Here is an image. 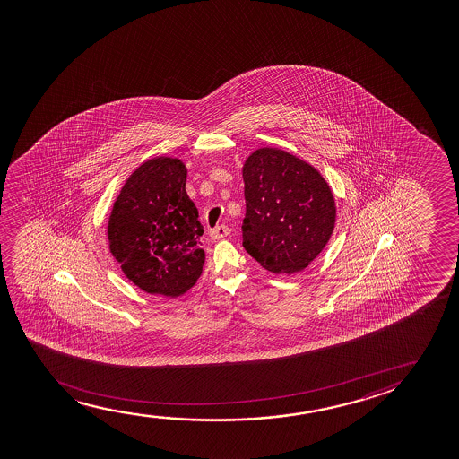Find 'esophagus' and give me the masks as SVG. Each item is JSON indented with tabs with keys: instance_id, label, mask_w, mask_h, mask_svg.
<instances>
[{
	"instance_id": "1",
	"label": "esophagus",
	"mask_w": 459,
	"mask_h": 459,
	"mask_svg": "<svg viewBox=\"0 0 459 459\" xmlns=\"http://www.w3.org/2000/svg\"><path fill=\"white\" fill-rule=\"evenodd\" d=\"M229 233H230V229L222 224V226L214 227L213 230L210 232V237L216 241V239L224 238V237H227Z\"/></svg>"
}]
</instances>
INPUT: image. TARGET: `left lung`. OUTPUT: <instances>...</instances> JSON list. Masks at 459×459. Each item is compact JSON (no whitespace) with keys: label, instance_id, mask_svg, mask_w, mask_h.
<instances>
[{"label":"left lung","instance_id":"1","mask_svg":"<svg viewBox=\"0 0 459 459\" xmlns=\"http://www.w3.org/2000/svg\"><path fill=\"white\" fill-rule=\"evenodd\" d=\"M243 247L264 270L295 274L320 255L337 220L333 189L312 164L277 147L243 164Z\"/></svg>","mask_w":459,"mask_h":459}]
</instances>
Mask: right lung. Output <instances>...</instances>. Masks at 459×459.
I'll return each mask as SVG.
<instances>
[{"instance_id":"1","label":"right lung","mask_w":459,"mask_h":459,"mask_svg":"<svg viewBox=\"0 0 459 459\" xmlns=\"http://www.w3.org/2000/svg\"><path fill=\"white\" fill-rule=\"evenodd\" d=\"M182 160L155 157L126 178L108 220L109 252L130 281L151 295L195 287L205 264L197 208L186 193Z\"/></svg>"}]
</instances>
